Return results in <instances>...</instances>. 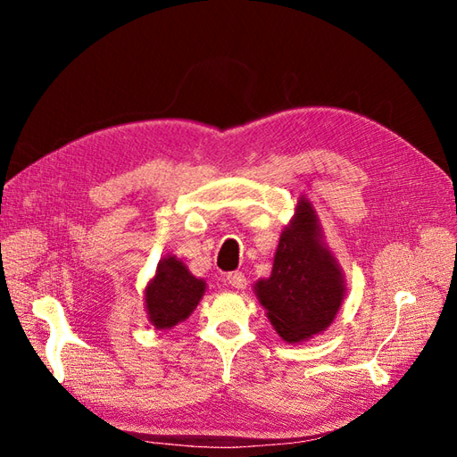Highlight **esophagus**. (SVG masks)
Listing matches in <instances>:
<instances>
[{
  "mask_svg": "<svg viewBox=\"0 0 457 457\" xmlns=\"http://www.w3.org/2000/svg\"><path fill=\"white\" fill-rule=\"evenodd\" d=\"M227 282H228L232 287L244 289V287H245V276H244L242 272H238V270H234V272H228V274H227Z\"/></svg>",
  "mask_w": 457,
  "mask_h": 457,
  "instance_id": "obj_1",
  "label": "esophagus"
}]
</instances>
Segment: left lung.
Segmentation results:
<instances>
[{
  "label": "left lung",
  "mask_w": 457,
  "mask_h": 457,
  "mask_svg": "<svg viewBox=\"0 0 457 457\" xmlns=\"http://www.w3.org/2000/svg\"><path fill=\"white\" fill-rule=\"evenodd\" d=\"M345 276L326 244L312 204L301 196L276 247L272 272L255 295L284 341H307L334 322L345 297Z\"/></svg>",
  "instance_id": "1"
}]
</instances>
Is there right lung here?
<instances>
[{
  "mask_svg": "<svg viewBox=\"0 0 457 457\" xmlns=\"http://www.w3.org/2000/svg\"><path fill=\"white\" fill-rule=\"evenodd\" d=\"M205 294V282L192 276L175 255L158 262L154 278L145 289V305L150 324L156 329H171L187 320Z\"/></svg>",
  "mask_w": 457,
  "mask_h": 457,
  "instance_id": "1",
  "label": "right lung"
}]
</instances>
